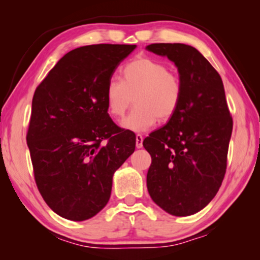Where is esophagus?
Masks as SVG:
<instances>
[{
  "mask_svg": "<svg viewBox=\"0 0 260 260\" xmlns=\"http://www.w3.org/2000/svg\"><path fill=\"white\" fill-rule=\"evenodd\" d=\"M136 147L138 149L143 147V136H142V135H140V134L136 135Z\"/></svg>",
  "mask_w": 260,
  "mask_h": 260,
  "instance_id": "1",
  "label": "esophagus"
}]
</instances>
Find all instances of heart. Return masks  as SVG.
<instances>
[{"label":"heart","mask_w":260,"mask_h":260,"mask_svg":"<svg viewBox=\"0 0 260 260\" xmlns=\"http://www.w3.org/2000/svg\"><path fill=\"white\" fill-rule=\"evenodd\" d=\"M122 81L109 80L105 86L106 110L113 118H122L133 105L136 108L123 120L131 131H147L159 122H168L179 110L183 95L180 76L161 60L141 55L123 67Z\"/></svg>","instance_id":"b5f03b06"}]
</instances>
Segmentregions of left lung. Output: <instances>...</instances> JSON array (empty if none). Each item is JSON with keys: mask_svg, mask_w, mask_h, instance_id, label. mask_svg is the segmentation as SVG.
Masks as SVG:
<instances>
[{"mask_svg": "<svg viewBox=\"0 0 260 260\" xmlns=\"http://www.w3.org/2000/svg\"><path fill=\"white\" fill-rule=\"evenodd\" d=\"M147 49L168 56L183 83L177 112L143 141L151 156L148 191L169 214L191 215L206 207L221 186L232 116L221 77L197 48L184 44H151Z\"/></svg>", "mask_w": 260, "mask_h": 260, "instance_id": "obj_1", "label": "left lung"}]
</instances>
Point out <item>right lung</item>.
I'll return each instance as SVG.
<instances>
[{
    "label": "right lung",
    "mask_w": 260,
    "mask_h": 260,
    "mask_svg": "<svg viewBox=\"0 0 260 260\" xmlns=\"http://www.w3.org/2000/svg\"><path fill=\"white\" fill-rule=\"evenodd\" d=\"M136 45H90L62 56L39 84L27 131L41 197L62 218L83 221L108 204L112 176L136 135L110 118L105 86Z\"/></svg>",
    "instance_id": "obj_1"
}]
</instances>
